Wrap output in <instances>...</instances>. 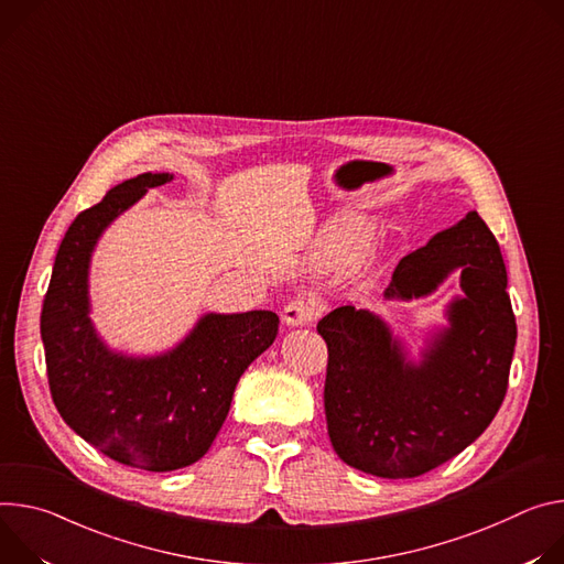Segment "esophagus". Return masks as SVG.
Here are the masks:
<instances>
[{"instance_id": "obj_1", "label": "esophagus", "mask_w": 564, "mask_h": 564, "mask_svg": "<svg viewBox=\"0 0 564 564\" xmlns=\"http://www.w3.org/2000/svg\"><path fill=\"white\" fill-rule=\"evenodd\" d=\"M318 302L314 300H306V297H295L284 306V314L282 321L289 327H297V325H308L311 321H316L318 316Z\"/></svg>"}]
</instances>
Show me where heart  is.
Returning <instances> with one entry per match:
<instances>
[{
	"mask_svg": "<svg viewBox=\"0 0 564 564\" xmlns=\"http://www.w3.org/2000/svg\"><path fill=\"white\" fill-rule=\"evenodd\" d=\"M351 241H356V235H345L343 237V243H351Z\"/></svg>",
	"mask_w": 564,
	"mask_h": 564,
	"instance_id": "heart-1",
	"label": "heart"
}]
</instances>
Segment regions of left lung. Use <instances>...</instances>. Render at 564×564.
I'll return each mask as SVG.
<instances>
[{
  "mask_svg": "<svg viewBox=\"0 0 564 564\" xmlns=\"http://www.w3.org/2000/svg\"><path fill=\"white\" fill-rule=\"evenodd\" d=\"M455 269L464 297L448 306L451 327L416 365L365 308L345 304L318 323L329 354V440L347 466L388 479L419 477L470 446L502 405L518 327L502 250L475 210L405 256L386 297L427 295Z\"/></svg>",
  "mask_w": 564,
  "mask_h": 564,
  "instance_id": "obj_1",
  "label": "left lung"
}]
</instances>
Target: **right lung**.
Wrapping results in <instances>:
<instances>
[{"instance_id":"add662e5","label":"right lung","mask_w":564,"mask_h":564,"mask_svg":"<svg viewBox=\"0 0 564 564\" xmlns=\"http://www.w3.org/2000/svg\"><path fill=\"white\" fill-rule=\"evenodd\" d=\"M170 178L145 172L122 181L74 219L40 316L59 416L109 459L154 473L191 466L208 453L239 377L273 345L280 325L273 311L208 314L178 347L154 358L113 354L96 336L87 295L91 250L122 210Z\"/></svg>"}]
</instances>
